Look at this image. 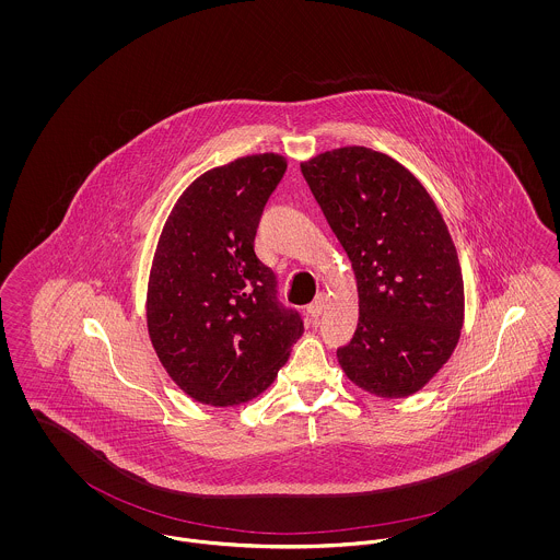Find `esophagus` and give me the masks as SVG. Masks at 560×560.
Here are the masks:
<instances>
[{"label": "esophagus", "mask_w": 560, "mask_h": 560, "mask_svg": "<svg viewBox=\"0 0 560 560\" xmlns=\"http://www.w3.org/2000/svg\"><path fill=\"white\" fill-rule=\"evenodd\" d=\"M325 304H327V295H325V293H319V295L315 298V302H311V306H308V315H311L313 319H319L320 313L325 311Z\"/></svg>", "instance_id": "1"}]
</instances>
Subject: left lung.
Here are the masks:
<instances>
[{
	"label": "left lung",
	"instance_id": "left-lung-1",
	"mask_svg": "<svg viewBox=\"0 0 560 560\" xmlns=\"http://www.w3.org/2000/svg\"><path fill=\"white\" fill-rule=\"evenodd\" d=\"M300 167L357 277L359 323L338 361L363 390L409 397L447 363L464 320L447 224L420 180L384 153L345 147Z\"/></svg>",
	"mask_w": 560,
	"mask_h": 560
}]
</instances>
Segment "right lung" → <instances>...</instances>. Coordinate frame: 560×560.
<instances>
[{
  "label": "right lung",
  "mask_w": 560,
  "mask_h": 560,
  "mask_svg": "<svg viewBox=\"0 0 560 560\" xmlns=\"http://www.w3.org/2000/svg\"><path fill=\"white\" fill-rule=\"evenodd\" d=\"M288 161L247 155L213 167L170 213L149 279L147 323L170 377L199 402L258 397L304 331L277 295V275L254 240Z\"/></svg>",
  "instance_id": "obj_1"
}]
</instances>
